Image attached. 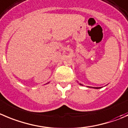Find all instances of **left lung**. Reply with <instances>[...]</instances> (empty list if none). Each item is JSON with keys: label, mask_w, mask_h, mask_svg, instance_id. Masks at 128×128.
<instances>
[{"label": "left lung", "mask_w": 128, "mask_h": 128, "mask_svg": "<svg viewBox=\"0 0 128 128\" xmlns=\"http://www.w3.org/2000/svg\"><path fill=\"white\" fill-rule=\"evenodd\" d=\"M80 85H81V84H80ZM96 88V89H98V88Z\"/></svg>", "instance_id": "1"}]
</instances>
